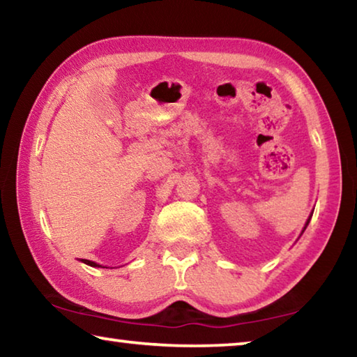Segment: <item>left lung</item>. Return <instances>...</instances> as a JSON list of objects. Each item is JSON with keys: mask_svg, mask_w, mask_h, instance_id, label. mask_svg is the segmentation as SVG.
<instances>
[{"mask_svg": "<svg viewBox=\"0 0 357 357\" xmlns=\"http://www.w3.org/2000/svg\"><path fill=\"white\" fill-rule=\"evenodd\" d=\"M307 225H309V222H307Z\"/></svg>", "mask_w": 357, "mask_h": 357, "instance_id": "obj_1", "label": "left lung"}]
</instances>
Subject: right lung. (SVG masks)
I'll return each mask as SVG.
<instances>
[{
    "label": "right lung",
    "instance_id": "right-lung-1",
    "mask_svg": "<svg viewBox=\"0 0 357 357\" xmlns=\"http://www.w3.org/2000/svg\"><path fill=\"white\" fill-rule=\"evenodd\" d=\"M82 261H83L84 264H89V266H99V264H96L94 261H89V259H82Z\"/></svg>",
    "mask_w": 357,
    "mask_h": 357
}]
</instances>
